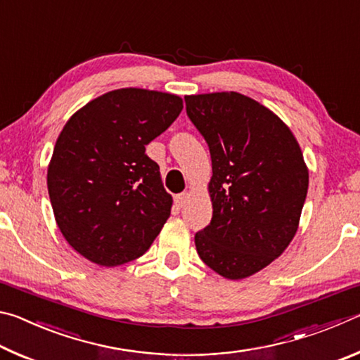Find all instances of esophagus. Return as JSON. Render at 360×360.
I'll use <instances>...</instances> for the list:
<instances>
[{
    "label": "esophagus",
    "instance_id": "obj_1",
    "mask_svg": "<svg viewBox=\"0 0 360 360\" xmlns=\"http://www.w3.org/2000/svg\"><path fill=\"white\" fill-rule=\"evenodd\" d=\"M187 200H188V193H179L174 197V203L178 208H182V206H186Z\"/></svg>",
    "mask_w": 360,
    "mask_h": 360
}]
</instances>
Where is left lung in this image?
Masks as SVG:
<instances>
[{
	"label": "left lung",
	"instance_id": "obj_1",
	"mask_svg": "<svg viewBox=\"0 0 360 360\" xmlns=\"http://www.w3.org/2000/svg\"><path fill=\"white\" fill-rule=\"evenodd\" d=\"M188 119L208 143L212 219L195 235L197 252L227 279L264 270L294 238L308 168L289 127L238 92L187 95Z\"/></svg>",
	"mask_w": 360,
	"mask_h": 360
}]
</instances>
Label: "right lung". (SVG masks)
Masks as SVG:
<instances>
[{"instance_id":"add662e5","label":"right lung","mask_w":360,"mask_h":360,"mask_svg":"<svg viewBox=\"0 0 360 360\" xmlns=\"http://www.w3.org/2000/svg\"><path fill=\"white\" fill-rule=\"evenodd\" d=\"M182 111L178 95L117 89L66 122L47 168L53 216L68 245L101 266L148 251L172 212L173 198L146 146Z\"/></svg>"}]
</instances>
